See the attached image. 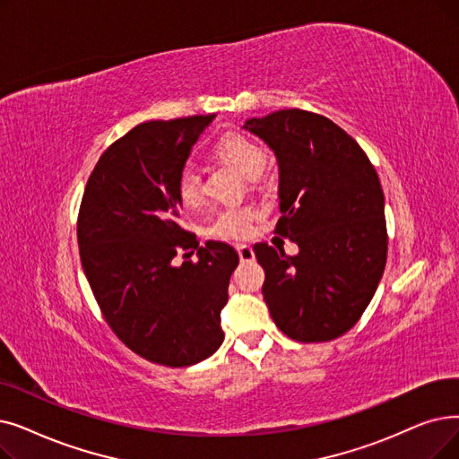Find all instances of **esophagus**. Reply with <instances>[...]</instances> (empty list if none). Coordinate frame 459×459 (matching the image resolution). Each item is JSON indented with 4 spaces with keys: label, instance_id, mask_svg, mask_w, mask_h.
Returning <instances> with one entry per match:
<instances>
[{
    "label": "esophagus",
    "instance_id": "1",
    "mask_svg": "<svg viewBox=\"0 0 459 459\" xmlns=\"http://www.w3.org/2000/svg\"><path fill=\"white\" fill-rule=\"evenodd\" d=\"M236 251H238V255H240V261L242 263H249V261H253V258H255L253 247L247 246V244H238Z\"/></svg>",
    "mask_w": 459,
    "mask_h": 459
}]
</instances>
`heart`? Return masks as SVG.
<instances>
[{"mask_svg":"<svg viewBox=\"0 0 459 459\" xmlns=\"http://www.w3.org/2000/svg\"><path fill=\"white\" fill-rule=\"evenodd\" d=\"M219 155L246 178L261 176L266 167V150L244 134H227L217 146ZM176 195L186 208H195L203 203V184L196 169L187 165L176 182ZM256 215L251 204H234L219 210L210 225V232L223 240H242L251 232V223Z\"/></svg>","mask_w":459,"mask_h":459,"instance_id":"b5f03b06","label":"heart"}]
</instances>
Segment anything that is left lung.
Returning <instances> with one entry per match:
<instances>
[{"label": "left lung", "mask_w": 459, "mask_h": 459, "mask_svg": "<svg viewBox=\"0 0 459 459\" xmlns=\"http://www.w3.org/2000/svg\"><path fill=\"white\" fill-rule=\"evenodd\" d=\"M279 170L275 232L294 256L255 244L263 294L275 326L290 340L330 342L369 306L386 264L385 195L377 170L352 136L328 117L287 108L246 119Z\"/></svg>", "instance_id": "1"}]
</instances>
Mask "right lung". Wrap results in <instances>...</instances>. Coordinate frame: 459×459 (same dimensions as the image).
<instances>
[{
  "mask_svg": "<svg viewBox=\"0 0 459 459\" xmlns=\"http://www.w3.org/2000/svg\"><path fill=\"white\" fill-rule=\"evenodd\" d=\"M215 114L146 122L99 159L78 213V247L107 323L131 351L169 368L193 366L221 347V309L240 256L206 242L196 264L171 263L198 247L180 219L178 176Z\"/></svg>",
  "mask_w": 459,
  "mask_h": 459,
  "instance_id": "1",
  "label": "right lung"
}]
</instances>
